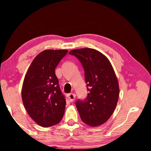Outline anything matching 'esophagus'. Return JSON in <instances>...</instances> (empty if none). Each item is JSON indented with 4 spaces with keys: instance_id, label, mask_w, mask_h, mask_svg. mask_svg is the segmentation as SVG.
I'll use <instances>...</instances> for the list:
<instances>
[{
    "instance_id": "34e87169",
    "label": "esophagus",
    "mask_w": 151,
    "mask_h": 151,
    "mask_svg": "<svg viewBox=\"0 0 151 151\" xmlns=\"http://www.w3.org/2000/svg\"><path fill=\"white\" fill-rule=\"evenodd\" d=\"M68 99H69L70 102H73L75 100V97H76V94L75 93H70L68 94Z\"/></svg>"
}]
</instances>
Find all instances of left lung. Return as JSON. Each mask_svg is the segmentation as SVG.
<instances>
[{"label": "left lung", "mask_w": 151, "mask_h": 151, "mask_svg": "<svg viewBox=\"0 0 151 151\" xmlns=\"http://www.w3.org/2000/svg\"><path fill=\"white\" fill-rule=\"evenodd\" d=\"M83 65L89 91L86 100L76 106L81 119L92 127L100 126L110 119L118 103V79L111 62L99 50L90 48L70 50Z\"/></svg>", "instance_id": "8db88e82"}]
</instances>
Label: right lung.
Instances as JSON below:
<instances>
[{
	"mask_svg": "<svg viewBox=\"0 0 151 151\" xmlns=\"http://www.w3.org/2000/svg\"><path fill=\"white\" fill-rule=\"evenodd\" d=\"M67 50H45L30 64L22 86V100L33 121L50 127L62 120L66 100L61 93L55 69Z\"/></svg>",
	"mask_w": 151,
	"mask_h": 151,
	"instance_id": "1",
	"label": "right lung"
}]
</instances>
